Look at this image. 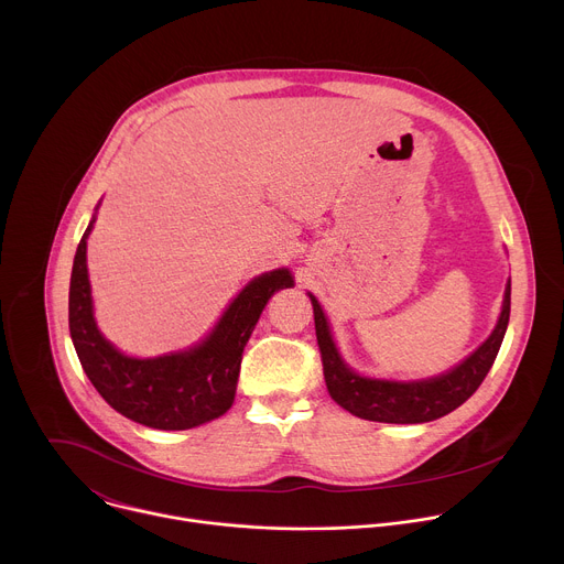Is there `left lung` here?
Wrapping results in <instances>:
<instances>
[{"mask_svg": "<svg viewBox=\"0 0 564 564\" xmlns=\"http://www.w3.org/2000/svg\"><path fill=\"white\" fill-rule=\"evenodd\" d=\"M314 307V330L316 344L321 352V364H324V377L330 397L337 401L341 409L352 413L355 417L370 420V422H386V424H422L433 422L437 417L448 415L479 388L485 381L487 372L491 370L498 350L502 346L509 314H511V283L505 290V305L496 330L491 337L481 344L468 359L459 366L426 381H383V379H368L355 375L339 357L328 321L324 310L310 294Z\"/></svg>", "mask_w": 564, "mask_h": 564, "instance_id": "1", "label": "left lung"}]
</instances>
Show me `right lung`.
I'll list each match as a JSON object with an SVG mask.
<instances>
[{"label":"right lung","instance_id":"obj_1","mask_svg":"<svg viewBox=\"0 0 564 564\" xmlns=\"http://www.w3.org/2000/svg\"><path fill=\"white\" fill-rule=\"evenodd\" d=\"M91 227L94 220L73 259L68 328L77 359L96 390L120 415L149 429L185 431L227 413L243 348L268 299L276 290L292 285L290 272L274 270L250 281L227 307L214 333L196 348L155 359H133L118 352L94 321L87 274V236Z\"/></svg>","mask_w":564,"mask_h":564}]
</instances>
